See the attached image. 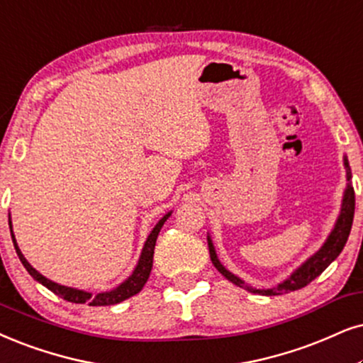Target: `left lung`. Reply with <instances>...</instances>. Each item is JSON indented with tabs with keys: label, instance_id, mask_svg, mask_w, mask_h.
I'll return each mask as SVG.
<instances>
[{
	"label": "left lung",
	"instance_id": "left-lung-1",
	"mask_svg": "<svg viewBox=\"0 0 363 363\" xmlns=\"http://www.w3.org/2000/svg\"><path fill=\"white\" fill-rule=\"evenodd\" d=\"M343 166H345V172H347V187L343 191V199H342V208H340V214H338L337 221H335V226L325 242L322 245L316 253L310 256L308 259L303 261L298 268L293 272L290 277L286 279H283L281 283H278L277 286L273 288H253L251 284H247L245 279H241L240 277H236L235 273L229 272L228 268H224V264L219 261L218 255H216L213 240L211 236H208V246H209V255H211V261L216 266L219 273L223 274L224 278L229 279L233 284L236 286L245 288V290L251 291V293H258V295H266V296H273V295H283V293H290L295 290H300L308 284L310 281H313L316 277H320L325 269L328 268V264L332 261L337 259V256L342 253L343 246L348 240V235H350L352 229V223H353V213H355V192H353V186H352V171L350 166H348V159L347 155H343Z\"/></svg>",
	"mask_w": 363,
	"mask_h": 363
}]
</instances>
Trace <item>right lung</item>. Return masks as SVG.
Returning a JSON list of instances; mask_svg holds the SVG:
<instances>
[{
    "label": "right lung",
    "mask_w": 363,
    "mask_h": 363,
    "mask_svg": "<svg viewBox=\"0 0 363 363\" xmlns=\"http://www.w3.org/2000/svg\"><path fill=\"white\" fill-rule=\"evenodd\" d=\"M171 214H172V211H169L167 214H164L162 218L159 219V223L155 224L152 231H150V235L147 236V240H145V242H144V247H142L139 261H137L134 272H132L130 277H128L125 281H122L121 284H118V286L113 288V290L97 293V295H91V293H89V291L79 290V288H72V286H65V284L55 283V281H52V279H48L47 277H43V274L36 272L33 266L28 263V259L23 256L20 247H18L15 233H13V226H11V216L8 219H10L11 240H13V245H15L16 255L23 263V266L26 268V272L31 274V278L43 284V286H47L50 291L55 293V295H58L60 298H63V300H67V301H72V303H89L90 306H108V305H117V303H121V301L127 300V298L137 295V293L144 288V284L147 283L150 269H152L155 241H157L160 228L164 226V223L167 221L169 216Z\"/></svg>",
    "instance_id": "1"
}]
</instances>
